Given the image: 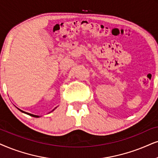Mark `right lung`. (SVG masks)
<instances>
[{"label": "right lung", "mask_w": 158, "mask_h": 158, "mask_svg": "<svg viewBox=\"0 0 158 158\" xmlns=\"http://www.w3.org/2000/svg\"><path fill=\"white\" fill-rule=\"evenodd\" d=\"M55 109H56V108H55ZM19 111H21L22 112L25 113V114H28V115H30V116H31V117H39V116H38V115H35V114H30V113H27V112H25V111L20 110V109H19ZM54 110H55V109H54L52 111H54Z\"/></svg>", "instance_id": "1"}]
</instances>
